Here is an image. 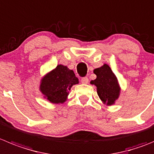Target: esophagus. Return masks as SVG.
I'll return each instance as SVG.
<instances>
[{
  "label": "esophagus",
  "instance_id": "esophagus-1",
  "mask_svg": "<svg viewBox=\"0 0 154 154\" xmlns=\"http://www.w3.org/2000/svg\"><path fill=\"white\" fill-rule=\"evenodd\" d=\"M81 82L82 84H88V77H84L81 79Z\"/></svg>",
  "mask_w": 154,
  "mask_h": 154
}]
</instances>
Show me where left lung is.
Returning a JSON list of instances; mask_svg holds the SVG:
<instances>
[{"mask_svg": "<svg viewBox=\"0 0 154 154\" xmlns=\"http://www.w3.org/2000/svg\"><path fill=\"white\" fill-rule=\"evenodd\" d=\"M94 73L97 77L90 83L96 86L101 101L106 106L115 105L121 94V87L117 76L105 63L101 67L94 69Z\"/></svg>", "mask_w": 154, "mask_h": 154, "instance_id": "left-lung-1", "label": "left lung"}]
</instances>
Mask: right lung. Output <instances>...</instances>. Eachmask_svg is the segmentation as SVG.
<instances>
[{
  "mask_svg": "<svg viewBox=\"0 0 154 154\" xmlns=\"http://www.w3.org/2000/svg\"><path fill=\"white\" fill-rule=\"evenodd\" d=\"M79 83V79L73 70L60 64L42 77L39 91L49 102L63 104L68 99L72 87Z\"/></svg>",
  "mask_w": 154,
  "mask_h": 154,
  "instance_id": "right-lung-1",
  "label": "right lung"
}]
</instances>
